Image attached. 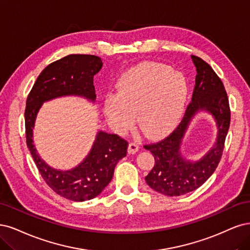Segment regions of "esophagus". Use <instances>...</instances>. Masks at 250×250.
<instances>
[{"instance_id": "esophagus-1", "label": "esophagus", "mask_w": 250, "mask_h": 250, "mask_svg": "<svg viewBox=\"0 0 250 250\" xmlns=\"http://www.w3.org/2000/svg\"><path fill=\"white\" fill-rule=\"evenodd\" d=\"M139 143L137 142H131L130 144H128V147H127V152L128 154H136L137 151L139 150Z\"/></svg>"}]
</instances>
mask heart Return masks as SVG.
<instances>
[{"instance_id": "b5f03b06", "label": "heart", "mask_w": 250, "mask_h": 250, "mask_svg": "<svg viewBox=\"0 0 250 250\" xmlns=\"http://www.w3.org/2000/svg\"><path fill=\"white\" fill-rule=\"evenodd\" d=\"M116 94L104 101V113L119 134L137 123L148 138H160L179 124L188 98V84L181 72L164 64L144 62L119 78Z\"/></svg>"}]
</instances>
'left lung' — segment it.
<instances>
[{"instance_id": "obj_1", "label": "left lung", "mask_w": 250, "mask_h": 250, "mask_svg": "<svg viewBox=\"0 0 250 250\" xmlns=\"http://www.w3.org/2000/svg\"><path fill=\"white\" fill-rule=\"evenodd\" d=\"M191 58L197 75L192 101L183 120L162 141L144 146L155 158V165L146 182L151 189L167 196L187 194L210 178L220 162L230 123L228 94L220 78L206 61L193 55ZM200 110L213 116L217 126L216 142L203 158L190 161L182 156L180 146L191 119Z\"/></svg>"}]
</instances>
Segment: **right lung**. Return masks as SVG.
Segmentation results:
<instances>
[{
  "mask_svg": "<svg viewBox=\"0 0 250 250\" xmlns=\"http://www.w3.org/2000/svg\"><path fill=\"white\" fill-rule=\"evenodd\" d=\"M103 61L94 55H68L47 65L28 95L25 110L27 146L42 179L60 196L85 201L98 196L113 178L116 164L126 156L127 142L116 134L99 131L89 154L78 166L60 170L47 165L33 144V128L44 102L61 96H82L95 102L93 77Z\"/></svg>",
  "mask_w": 250,
  "mask_h": 250,
  "instance_id": "add662e5",
  "label": "right lung"
}]
</instances>
